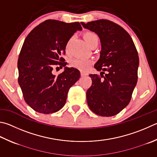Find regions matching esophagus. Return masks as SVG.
Instances as JSON below:
<instances>
[{
    "mask_svg": "<svg viewBox=\"0 0 157 157\" xmlns=\"http://www.w3.org/2000/svg\"><path fill=\"white\" fill-rule=\"evenodd\" d=\"M88 74L84 72V71H81V76L82 77H84V76H86Z\"/></svg>",
    "mask_w": 157,
    "mask_h": 157,
    "instance_id": "1",
    "label": "esophagus"
}]
</instances>
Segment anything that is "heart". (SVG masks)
<instances>
[{"mask_svg":"<svg viewBox=\"0 0 157 157\" xmlns=\"http://www.w3.org/2000/svg\"><path fill=\"white\" fill-rule=\"evenodd\" d=\"M84 38L86 42L89 45L90 47L92 46L93 44L95 43H98L99 38L98 35L92 31H86L84 33ZM71 40L67 42L66 44V51L68 52L69 51V47L70 44ZM92 59H80V58H75L71 60V67L75 69H79L81 71H86L88 69L91 65L93 64Z\"/></svg>","mask_w":157,"mask_h":157,"instance_id":"1","label":"heart"}]
</instances>
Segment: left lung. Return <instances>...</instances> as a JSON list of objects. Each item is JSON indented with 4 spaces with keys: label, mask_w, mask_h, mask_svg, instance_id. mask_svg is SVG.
Returning <instances> with one entry per match:
<instances>
[{
    "label": "left lung",
    "mask_w": 157,
    "mask_h": 157,
    "mask_svg": "<svg viewBox=\"0 0 157 157\" xmlns=\"http://www.w3.org/2000/svg\"><path fill=\"white\" fill-rule=\"evenodd\" d=\"M98 34L101 50L94 67L100 76L90 74L92 85L86 91L87 103L94 113L111 117L120 113L130 101L138 78L137 51L123 27L108 20L81 22ZM104 71L107 73L103 75Z\"/></svg>",
    "instance_id": "8db88e82"
}]
</instances>
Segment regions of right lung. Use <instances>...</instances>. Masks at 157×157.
<instances>
[{"instance_id": "1", "label": "right lung", "mask_w": 157, "mask_h": 157, "mask_svg": "<svg viewBox=\"0 0 157 157\" xmlns=\"http://www.w3.org/2000/svg\"><path fill=\"white\" fill-rule=\"evenodd\" d=\"M82 29L78 22L47 20L25 38L18 57V81L25 101L36 112L50 114L60 110L69 88L80 78L79 71L73 67H65L57 76L52 71L67 64L62 55L71 36Z\"/></svg>"}]
</instances>
